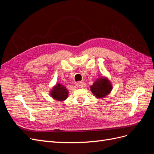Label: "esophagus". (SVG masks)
Here are the masks:
<instances>
[{
  "label": "esophagus",
  "instance_id": "1",
  "mask_svg": "<svg viewBox=\"0 0 154 154\" xmlns=\"http://www.w3.org/2000/svg\"><path fill=\"white\" fill-rule=\"evenodd\" d=\"M85 86H86V84H85V82H78L76 84V86L77 88H84Z\"/></svg>",
  "mask_w": 154,
  "mask_h": 154
}]
</instances>
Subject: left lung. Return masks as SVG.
Here are the masks:
<instances>
[{"instance_id": "8db88e82", "label": "left lung", "mask_w": 154, "mask_h": 154, "mask_svg": "<svg viewBox=\"0 0 154 154\" xmlns=\"http://www.w3.org/2000/svg\"><path fill=\"white\" fill-rule=\"evenodd\" d=\"M111 90L112 86L110 82L104 78L97 79L91 86V91L97 98L106 97L111 92Z\"/></svg>"}]
</instances>
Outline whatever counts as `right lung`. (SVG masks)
I'll use <instances>...</instances> for the list:
<instances>
[{"label": "right lung", "instance_id": "1", "mask_svg": "<svg viewBox=\"0 0 154 154\" xmlns=\"http://www.w3.org/2000/svg\"><path fill=\"white\" fill-rule=\"evenodd\" d=\"M52 97L57 100L62 101L65 100L68 95V91L64 86H61L60 84H57L56 86L54 88L51 92Z\"/></svg>", "mask_w": 154, "mask_h": 154}]
</instances>
